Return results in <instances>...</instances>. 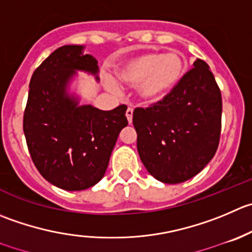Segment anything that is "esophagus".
<instances>
[{
  "label": "esophagus",
  "instance_id": "1",
  "mask_svg": "<svg viewBox=\"0 0 252 252\" xmlns=\"http://www.w3.org/2000/svg\"><path fill=\"white\" fill-rule=\"evenodd\" d=\"M126 119H128L129 124H130L131 119H133V108H130V107H129V108L126 109Z\"/></svg>",
  "mask_w": 252,
  "mask_h": 252
}]
</instances>
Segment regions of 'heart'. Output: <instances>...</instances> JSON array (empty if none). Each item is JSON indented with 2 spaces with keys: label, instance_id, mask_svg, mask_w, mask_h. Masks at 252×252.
I'll list each match as a JSON object with an SVG mask.
<instances>
[{
  "label": "heart",
  "instance_id": "1",
  "mask_svg": "<svg viewBox=\"0 0 252 252\" xmlns=\"http://www.w3.org/2000/svg\"><path fill=\"white\" fill-rule=\"evenodd\" d=\"M183 69L185 61L178 53L150 51L122 63L117 77L129 86H139V94L145 101H158L177 85Z\"/></svg>",
  "mask_w": 252,
  "mask_h": 252
}]
</instances>
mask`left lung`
I'll list each match as a JSON object with an SVG mask.
<instances>
[{"label": "left lung", "instance_id": "8db88e82", "mask_svg": "<svg viewBox=\"0 0 252 252\" xmlns=\"http://www.w3.org/2000/svg\"><path fill=\"white\" fill-rule=\"evenodd\" d=\"M161 101L134 109L138 153L148 172L181 183L213 158L221 131V94L206 61L197 59Z\"/></svg>", "mask_w": 252, "mask_h": 252}]
</instances>
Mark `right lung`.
<instances>
[{"mask_svg":"<svg viewBox=\"0 0 252 252\" xmlns=\"http://www.w3.org/2000/svg\"><path fill=\"white\" fill-rule=\"evenodd\" d=\"M84 46L56 49L33 72L23 131L34 165L54 186L82 191L104 176L117 138L128 126L126 106L101 111L77 106L65 94L75 70L97 74V60Z\"/></svg>","mask_w":252,"mask_h":252,"instance_id":"right-lung-1","label":"right lung"}]
</instances>
